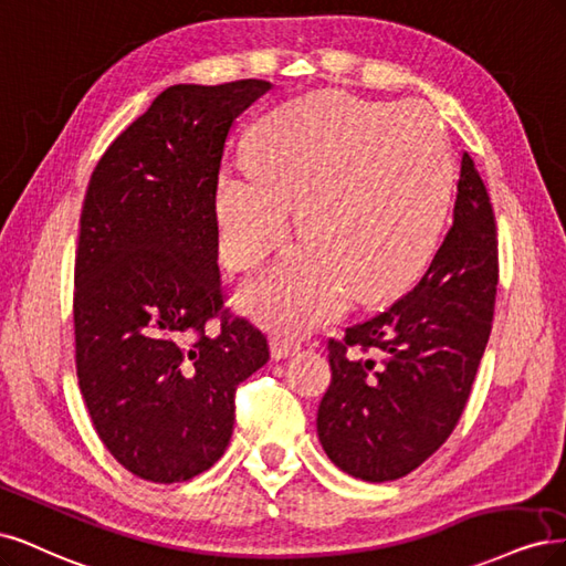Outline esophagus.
Returning a JSON list of instances; mask_svg holds the SVG:
<instances>
[{
  "label": "esophagus",
  "instance_id": "obj_1",
  "mask_svg": "<svg viewBox=\"0 0 566 566\" xmlns=\"http://www.w3.org/2000/svg\"><path fill=\"white\" fill-rule=\"evenodd\" d=\"M301 348V343L294 338H286V336H275L270 340V353L275 359H284L289 355H294Z\"/></svg>",
  "mask_w": 566,
  "mask_h": 566
}]
</instances>
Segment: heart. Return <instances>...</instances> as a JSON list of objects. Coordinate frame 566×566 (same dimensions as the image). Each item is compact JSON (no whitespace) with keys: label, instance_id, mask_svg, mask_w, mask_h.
<instances>
[{"label":"heart","instance_id":"b5f03b06","mask_svg":"<svg viewBox=\"0 0 566 566\" xmlns=\"http://www.w3.org/2000/svg\"><path fill=\"white\" fill-rule=\"evenodd\" d=\"M453 195L449 140L426 107L319 94L270 117L249 169L223 174L221 256L249 272L289 234L303 244L242 294L275 332H305L350 301L397 294L432 261Z\"/></svg>","mask_w":566,"mask_h":566}]
</instances>
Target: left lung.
Returning a JSON list of instances; mask_svg holds the SVG:
<instances>
[{
  "label": "left lung",
  "mask_w": 566,
  "mask_h": 566,
  "mask_svg": "<svg viewBox=\"0 0 566 566\" xmlns=\"http://www.w3.org/2000/svg\"><path fill=\"white\" fill-rule=\"evenodd\" d=\"M499 234L475 161L463 153L453 223L407 296L329 338L319 442L364 482L409 475L440 449L472 390L494 319Z\"/></svg>",
  "instance_id": "8db88e82"
}]
</instances>
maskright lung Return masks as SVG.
I'll return each mask as SVG.
<instances>
[{
    "instance_id": "1",
    "label": "right lung",
    "mask_w": 566,
    "mask_h": 566,
    "mask_svg": "<svg viewBox=\"0 0 566 566\" xmlns=\"http://www.w3.org/2000/svg\"><path fill=\"white\" fill-rule=\"evenodd\" d=\"M265 80L176 84L91 174L75 256V364L91 423L140 480L174 484L228 449L234 392L270 359L226 307L216 195L234 119ZM222 322L209 335L206 324Z\"/></svg>"
}]
</instances>
